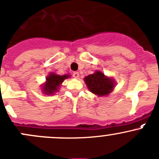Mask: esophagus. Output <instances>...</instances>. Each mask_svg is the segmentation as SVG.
I'll return each instance as SVG.
<instances>
[{"instance_id": "34e87169", "label": "esophagus", "mask_w": 159, "mask_h": 159, "mask_svg": "<svg viewBox=\"0 0 159 159\" xmlns=\"http://www.w3.org/2000/svg\"><path fill=\"white\" fill-rule=\"evenodd\" d=\"M72 75H73L74 78H78V77H79V73H78V72H77V71H75V72H73V74H72Z\"/></svg>"}]
</instances>
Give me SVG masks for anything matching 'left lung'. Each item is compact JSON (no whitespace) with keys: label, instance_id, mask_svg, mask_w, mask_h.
<instances>
[{"label":"left lung","instance_id":"1","mask_svg":"<svg viewBox=\"0 0 159 159\" xmlns=\"http://www.w3.org/2000/svg\"><path fill=\"white\" fill-rule=\"evenodd\" d=\"M84 82L92 93L99 96L107 95L115 86V82L110 78L105 76L101 71H96L84 78Z\"/></svg>","mask_w":159,"mask_h":159}]
</instances>
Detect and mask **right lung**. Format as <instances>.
I'll return each instance as SVG.
<instances>
[{
	"label": "right lung",
	"mask_w": 159,
	"mask_h": 159,
	"mask_svg": "<svg viewBox=\"0 0 159 159\" xmlns=\"http://www.w3.org/2000/svg\"><path fill=\"white\" fill-rule=\"evenodd\" d=\"M69 77V75H58L54 73H50V75L47 77V81L43 86V92H44L46 95H53L57 91L59 86L64 81V79L68 78Z\"/></svg>",
	"instance_id": "1"
}]
</instances>
